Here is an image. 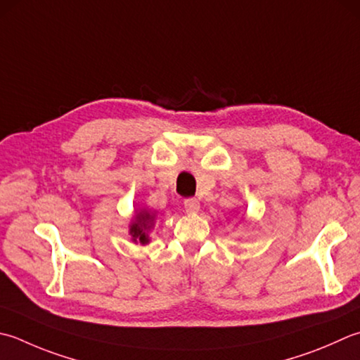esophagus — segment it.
Listing matches in <instances>:
<instances>
[{
	"label": "esophagus",
	"mask_w": 360,
	"mask_h": 360,
	"mask_svg": "<svg viewBox=\"0 0 360 360\" xmlns=\"http://www.w3.org/2000/svg\"><path fill=\"white\" fill-rule=\"evenodd\" d=\"M184 207L188 214H196L200 210V201L196 198H188L184 201Z\"/></svg>",
	"instance_id": "obj_1"
}]
</instances>
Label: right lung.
<instances>
[{
  "instance_id": "obj_1",
  "label": "right lung",
  "mask_w": 360,
  "mask_h": 360,
  "mask_svg": "<svg viewBox=\"0 0 360 360\" xmlns=\"http://www.w3.org/2000/svg\"><path fill=\"white\" fill-rule=\"evenodd\" d=\"M153 223H154V214H150L145 209L137 212L129 226V234L132 236V242L136 243L140 242L142 245H146L150 242V238H148V231L151 229Z\"/></svg>"
}]
</instances>
